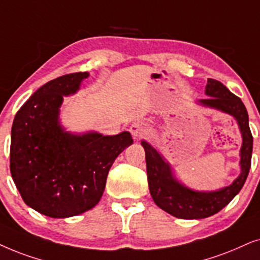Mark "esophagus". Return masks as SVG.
Masks as SVG:
<instances>
[{
    "label": "esophagus",
    "instance_id": "obj_1",
    "mask_svg": "<svg viewBox=\"0 0 260 260\" xmlns=\"http://www.w3.org/2000/svg\"><path fill=\"white\" fill-rule=\"evenodd\" d=\"M131 133L133 134L134 138H141L144 137L145 134H147V131H148V126L143 121H136V122H133L131 124V128H129Z\"/></svg>",
    "mask_w": 260,
    "mask_h": 260
}]
</instances>
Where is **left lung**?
Returning <instances> with one entry per match:
<instances>
[{
	"mask_svg": "<svg viewBox=\"0 0 260 260\" xmlns=\"http://www.w3.org/2000/svg\"><path fill=\"white\" fill-rule=\"evenodd\" d=\"M205 94L208 99L199 100L197 105L220 110L233 116L240 129L243 144L240 148V175L232 182L214 191H199L186 186L176 178L169 161L146 140H141L146 158L147 181L154 203L164 212L178 219L196 220L212 216L224 208L240 191L251 168L252 138L248 126V114L243 101L222 83L208 78Z\"/></svg>",
	"mask_w": 260,
	"mask_h": 260,
	"instance_id": "8db88e82",
	"label": "left lung"
}]
</instances>
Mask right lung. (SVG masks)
I'll return each instance as SVG.
<instances>
[{
	"label": "right lung",
	"mask_w": 260,
	"mask_h": 260,
	"mask_svg": "<svg viewBox=\"0 0 260 260\" xmlns=\"http://www.w3.org/2000/svg\"><path fill=\"white\" fill-rule=\"evenodd\" d=\"M88 72L61 76L37 90L14 117L10 174L25 203L40 214L64 219L94 208L113 162L133 144L116 136L71 133L61 126L64 96L81 88Z\"/></svg>",
	"instance_id": "1"
}]
</instances>
